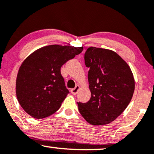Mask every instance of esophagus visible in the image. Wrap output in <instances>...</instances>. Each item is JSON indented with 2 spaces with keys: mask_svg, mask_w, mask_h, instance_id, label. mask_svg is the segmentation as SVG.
Returning <instances> with one entry per match:
<instances>
[{
  "mask_svg": "<svg viewBox=\"0 0 154 154\" xmlns=\"http://www.w3.org/2000/svg\"><path fill=\"white\" fill-rule=\"evenodd\" d=\"M79 89V86L77 85L75 88H74V89H71V93L73 95H76V94H77V92H78Z\"/></svg>",
  "mask_w": 154,
  "mask_h": 154,
  "instance_id": "1",
  "label": "esophagus"
}]
</instances>
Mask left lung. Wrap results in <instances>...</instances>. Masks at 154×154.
Here are the masks:
<instances>
[{
  "instance_id": "1",
  "label": "left lung",
  "mask_w": 154,
  "mask_h": 154,
  "mask_svg": "<svg viewBox=\"0 0 154 154\" xmlns=\"http://www.w3.org/2000/svg\"><path fill=\"white\" fill-rule=\"evenodd\" d=\"M91 98L79 102L82 116L89 124L103 125L125 110L134 91L133 74L125 61L108 49L89 47L85 53Z\"/></svg>"
}]
</instances>
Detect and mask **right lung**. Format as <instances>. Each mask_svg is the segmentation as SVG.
<instances>
[{
	"instance_id": "add662e5",
	"label": "right lung",
	"mask_w": 154,
	"mask_h": 154,
	"mask_svg": "<svg viewBox=\"0 0 154 154\" xmlns=\"http://www.w3.org/2000/svg\"><path fill=\"white\" fill-rule=\"evenodd\" d=\"M82 51V46L51 45L35 51L24 60L16 79V95L26 113L42 119L60 108L69 93L60 68Z\"/></svg>"
}]
</instances>
